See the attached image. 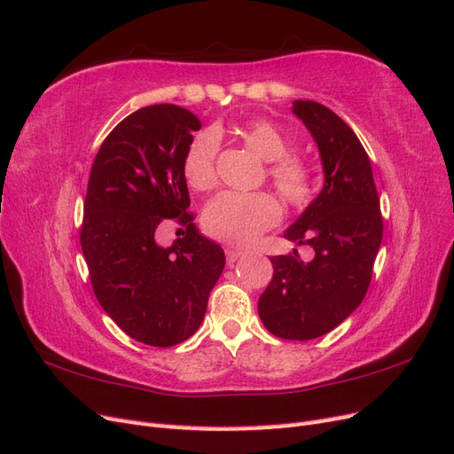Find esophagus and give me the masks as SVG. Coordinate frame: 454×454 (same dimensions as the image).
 Listing matches in <instances>:
<instances>
[{
  "label": "esophagus",
  "instance_id": "34e87169",
  "mask_svg": "<svg viewBox=\"0 0 454 454\" xmlns=\"http://www.w3.org/2000/svg\"><path fill=\"white\" fill-rule=\"evenodd\" d=\"M241 256H243V251H241V248H236V247H230V248H226V258H228L230 264H233V262L239 260Z\"/></svg>",
  "mask_w": 454,
  "mask_h": 454
}]
</instances>
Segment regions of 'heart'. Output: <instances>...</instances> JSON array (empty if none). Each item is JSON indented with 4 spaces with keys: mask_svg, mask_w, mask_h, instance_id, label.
Wrapping results in <instances>:
<instances>
[{
    "mask_svg": "<svg viewBox=\"0 0 454 454\" xmlns=\"http://www.w3.org/2000/svg\"><path fill=\"white\" fill-rule=\"evenodd\" d=\"M245 143L266 162H273L270 173L275 188L285 200L301 206L313 192L311 171L294 158L290 139L279 126L270 121H251L241 129ZM221 147V134L215 128L201 129L190 141L183 160V171L188 184L196 190H207L215 184V160ZM281 211L275 200L266 194L223 192L213 198L203 211V228L209 236L226 243H248L260 231L277 224Z\"/></svg>",
    "mask_w": 454,
    "mask_h": 454,
    "instance_id": "b5f03b06",
    "label": "heart"
}]
</instances>
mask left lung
I'll return each mask as SVG.
<instances>
[{"label": "left lung", "mask_w": 454, "mask_h": 454, "mask_svg": "<svg viewBox=\"0 0 454 454\" xmlns=\"http://www.w3.org/2000/svg\"><path fill=\"white\" fill-rule=\"evenodd\" d=\"M323 164L317 198L285 231V239L313 248L273 256V279L258 300L264 326L283 340L320 338L355 313L370 286L383 239V218L370 158L338 114L317 101H292Z\"/></svg>", "instance_id": "8db88e82"}]
</instances>
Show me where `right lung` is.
<instances>
[{"label": "right lung", "mask_w": 454, "mask_h": 454, "mask_svg": "<svg viewBox=\"0 0 454 454\" xmlns=\"http://www.w3.org/2000/svg\"><path fill=\"white\" fill-rule=\"evenodd\" d=\"M200 128L184 107H143L114 126L92 164L81 247L94 294L145 345L171 347L194 335L226 264L223 247L186 213L183 160ZM168 217H181L187 236L162 247L155 230Z\"/></svg>", "instance_id": "right-lung-1"}]
</instances>
